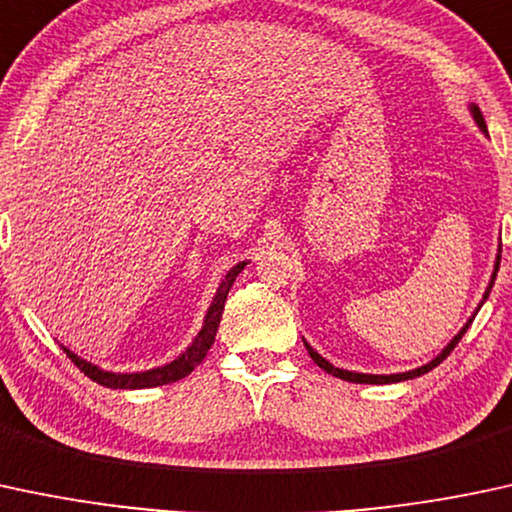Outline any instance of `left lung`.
<instances>
[{
	"label": "left lung",
	"mask_w": 512,
	"mask_h": 512,
	"mask_svg": "<svg viewBox=\"0 0 512 512\" xmlns=\"http://www.w3.org/2000/svg\"><path fill=\"white\" fill-rule=\"evenodd\" d=\"M469 111H472V116H474V120H476V125H479L481 130L486 132V123H484V116H481V111H479V106H469ZM498 266H501V249H498V256H496V266H493V275H491V283H488V287H486V292H484V300L479 302V307H476V312H479L481 309V304H484L486 300H488V292H491V287H493V280H496V273H498ZM476 312L472 314V319L467 321V324L462 326V329H459V333L455 338H452L450 343H447L445 348L440 350L438 355H435L433 360H430L428 365H423V367H416V370H409V372H396V375H365V372H350V370H343V367H333L329 360L326 358H321V355L317 353V350H314L312 346H309L307 341H304V348H307V353H309V358L314 360V363H317L321 370L324 372H329V375H333V377H341V380H346V382H355V384H392V382H404V380H413V377H421V375H426V372H430L433 370V367H438L442 360L447 358V355L452 353V350H455V346L459 343V338L464 336V331L469 329V324H472L474 321V317H476Z\"/></svg>",
	"instance_id": "8db88e82"
}]
</instances>
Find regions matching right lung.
<instances>
[{
    "instance_id": "1",
    "label": "right lung",
    "mask_w": 512,
    "mask_h": 512,
    "mask_svg": "<svg viewBox=\"0 0 512 512\" xmlns=\"http://www.w3.org/2000/svg\"><path fill=\"white\" fill-rule=\"evenodd\" d=\"M244 266L246 261H241L234 268H229L225 280H222L220 287H217L215 297H212L208 314H205V321H203V329H200L198 336L193 338L191 346L183 350L179 358L171 360V363H166L162 367H152V370H145V372H108V370H101L99 365L86 363L84 358H79V355L72 353L70 348L62 346V350L70 355L72 363L77 365L89 380H94L96 384H101V387H108V389H147V387H162V384L179 382L183 377L191 375L195 367L203 363L210 346L215 343V333H217V326H220L229 287L234 285V280H237V275L241 271H244Z\"/></svg>"
}]
</instances>
